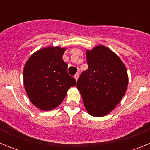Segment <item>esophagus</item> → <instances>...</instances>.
Wrapping results in <instances>:
<instances>
[{
	"label": "esophagus",
	"instance_id": "esophagus-1",
	"mask_svg": "<svg viewBox=\"0 0 150 150\" xmlns=\"http://www.w3.org/2000/svg\"><path fill=\"white\" fill-rule=\"evenodd\" d=\"M79 73H76V74L74 75V78H75V79H76V80H77L78 78H79Z\"/></svg>",
	"mask_w": 150,
	"mask_h": 150
}]
</instances>
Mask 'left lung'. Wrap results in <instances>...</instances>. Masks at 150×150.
<instances>
[{"instance_id":"left-lung-1","label":"left lung","mask_w":150,"mask_h":150,"mask_svg":"<svg viewBox=\"0 0 150 150\" xmlns=\"http://www.w3.org/2000/svg\"><path fill=\"white\" fill-rule=\"evenodd\" d=\"M88 69L79 76L76 87L90 115L104 116L116 107L128 87L126 67L104 46L86 52Z\"/></svg>"}]
</instances>
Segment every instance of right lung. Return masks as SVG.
Segmentation results:
<instances>
[{
  "instance_id": "obj_1",
  "label": "right lung",
  "mask_w": 150,
  "mask_h": 150,
  "mask_svg": "<svg viewBox=\"0 0 150 150\" xmlns=\"http://www.w3.org/2000/svg\"><path fill=\"white\" fill-rule=\"evenodd\" d=\"M65 49L59 46L38 50L26 62L24 86L29 99L42 110L54 109L63 101L67 91L76 85L62 60Z\"/></svg>"
}]
</instances>
